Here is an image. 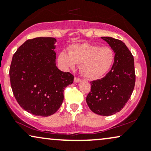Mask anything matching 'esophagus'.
Wrapping results in <instances>:
<instances>
[{"mask_svg": "<svg viewBox=\"0 0 151 151\" xmlns=\"http://www.w3.org/2000/svg\"><path fill=\"white\" fill-rule=\"evenodd\" d=\"M81 79H80V78H79V77H74V82H77V83H78V82H79V81H81Z\"/></svg>", "mask_w": 151, "mask_h": 151, "instance_id": "34e87169", "label": "esophagus"}]
</instances>
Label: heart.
<instances>
[{
    "mask_svg": "<svg viewBox=\"0 0 151 151\" xmlns=\"http://www.w3.org/2000/svg\"><path fill=\"white\" fill-rule=\"evenodd\" d=\"M114 59L115 55L109 47L86 42L72 45L68 54L61 52L58 56L59 62L65 68H74L76 64H81V73L90 79L105 75L111 68Z\"/></svg>",
    "mask_w": 151,
    "mask_h": 151,
    "instance_id": "heart-1",
    "label": "heart"
}]
</instances>
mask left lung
Segmentation results:
<instances>
[{"mask_svg":"<svg viewBox=\"0 0 151 151\" xmlns=\"http://www.w3.org/2000/svg\"><path fill=\"white\" fill-rule=\"evenodd\" d=\"M115 52L111 69L104 77L91 81L86 101L93 113L111 116L120 111L129 101L136 82L134 59L125 43L110 37H101Z\"/></svg>","mask_w":151,"mask_h":151,"instance_id":"8db88e82","label":"left lung"}]
</instances>
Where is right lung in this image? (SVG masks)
<instances>
[{
    "mask_svg": "<svg viewBox=\"0 0 151 151\" xmlns=\"http://www.w3.org/2000/svg\"><path fill=\"white\" fill-rule=\"evenodd\" d=\"M54 37L27 40L13 56L9 75L13 93L19 105L29 113L49 116L60 109L64 90L74 75L57 67Z\"/></svg>",
    "mask_w": 151,
    "mask_h": 151,
    "instance_id": "add662e5",
    "label": "right lung"
}]
</instances>
